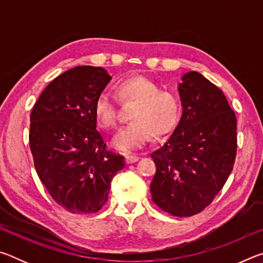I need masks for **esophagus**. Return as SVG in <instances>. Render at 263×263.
Masks as SVG:
<instances>
[{"mask_svg":"<svg viewBox=\"0 0 263 263\" xmlns=\"http://www.w3.org/2000/svg\"><path fill=\"white\" fill-rule=\"evenodd\" d=\"M139 159H140V158L138 157V155H131V154L126 155V162H127V163H135V162H137Z\"/></svg>","mask_w":263,"mask_h":263,"instance_id":"obj_1","label":"esophagus"}]
</instances>
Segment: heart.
<instances>
[{
    "label": "heart",
    "mask_w": 263,
    "mask_h": 263,
    "mask_svg": "<svg viewBox=\"0 0 263 263\" xmlns=\"http://www.w3.org/2000/svg\"><path fill=\"white\" fill-rule=\"evenodd\" d=\"M122 103H135L130 111L131 123L114 138L112 145L122 152L142 147L154 138H162L174 130L181 116V100L171 90H161L157 82L142 75L123 79L115 87ZM97 124L106 131L118 125L117 106L112 97L102 92L95 101Z\"/></svg>",
    "instance_id": "1"
}]
</instances>
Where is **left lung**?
Wrapping results in <instances>:
<instances>
[{"instance_id":"obj_1","label":"left lung","mask_w":263,"mask_h":263,"mask_svg":"<svg viewBox=\"0 0 263 263\" xmlns=\"http://www.w3.org/2000/svg\"><path fill=\"white\" fill-rule=\"evenodd\" d=\"M182 117L151 157L152 199L176 217L202 212L224 186L237 154V117L219 88L197 72L179 84Z\"/></svg>"}]
</instances>
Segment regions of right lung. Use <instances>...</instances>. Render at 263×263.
<instances>
[{
	"label": "right lung",
	"mask_w": 263,
	"mask_h": 263,
	"mask_svg": "<svg viewBox=\"0 0 263 263\" xmlns=\"http://www.w3.org/2000/svg\"><path fill=\"white\" fill-rule=\"evenodd\" d=\"M111 77L102 67L78 66L55 78L33 105L30 148L52 198L72 213H94L108 201L125 158L106 149L94 104Z\"/></svg>",
	"instance_id": "add662e5"
}]
</instances>
